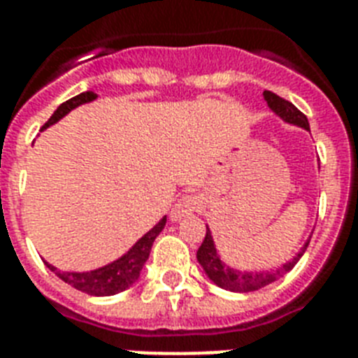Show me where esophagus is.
Segmentation results:
<instances>
[{
    "label": "esophagus",
    "mask_w": 358,
    "mask_h": 358,
    "mask_svg": "<svg viewBox=\"0 0 358 358\" xmlns=\"http://www.w3.org/2000/svg\"><path fill=\"white\" fill-rule=\"evenodd\" d=\"M196 206H199V201H196V196H182L178 201L174 202V206L171 208V219L173 221H180V219L187 217L191 213L195 212Z\"/></svg>",
    "instance_id": "1"
}]
</instances>
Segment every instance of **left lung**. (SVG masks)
<instances>
[{
	"mask_svg": "<svg viewBox=\"0 0 358 358\" xmlns=\"http://www.w3.org/2000/svg\"><path fill=\"white\" fill-rule=\"evenodd\" d=\"M264 98H266L269 109L277 117H280L284 122L294 124V126H299V128L310 131L308 119L301 113L299 109L295 108L294 103L277 96L271 91H264ZM308 243H310V239H306L305 245L301 247L299 252L292 260L284 262L282 266H278L277 269H271V271H243V269H236V267L227 266L221 260V256L217 255V249H215V243H213L212 230L208 229L206 224V238H204L202 245L196 250V260L202 266L208 278L213 284H217L219 288L229 289V292H238V294H247V292H256V289L264 288V286L275 282L280 277H284L286 273L292 271L295 264L301 260V256L305 255Z\"/></svg>",
	"mask_w": 358,
	"mask_h": 358,
	"instance_id": "1",
	"label": "left lung"
}]
</instances>
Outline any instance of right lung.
I'll return each mask as SVG.
<instances>
[{"mask_svg":"<svg viewBox=\"0 0 358 358\" xmlns=\"http://www.w3.org/2000/svg\"><path fill=\"white\" fill-rule=\"evenodd\" d=\"M96 98L98 94L92 91L81 92L78 96L70 98V100L61 103V106L53 111V115L48 119V122L42 126V129L50 128L52 124L59 122V120L63 119L64 115H69L72 109L80 108L83 103L92 102V100H96ZM165 223H167V217H163L154 229H150L143 238L137 239V241L131 245V249H129L128 252H124L120 258L113 260L111 264H108V266L92 269V271H59L57 267H53L52 264H48V262L46 266L50 267L61 280L70 284L72 288L80 289L83 294L98 295V297L120 294L124 289H128L131 284L137 282V278L141 277V271H143V266H145V262L148 260V256H150V249L152 245H154V239L159 236V232L163 230Z\"/></svg>","mask_w":358,"mask_h":358,"instance_id":"right-lung-1","label":"right lung"}]
</instances>
